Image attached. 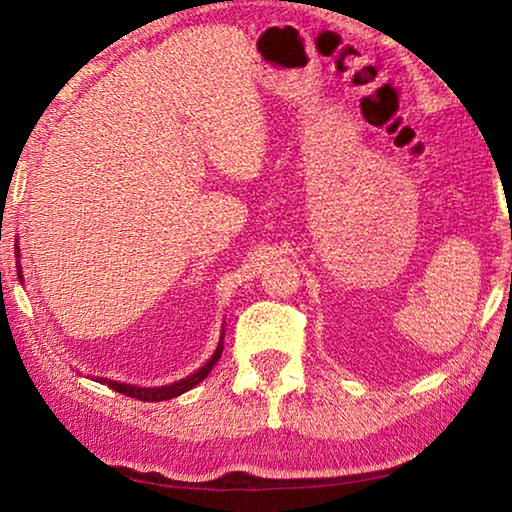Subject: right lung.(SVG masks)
Returning a JSON list of instances; mask_svg holds the SVG:
<instances>
[{"instance_id": "obj_1", "label": "right lung", "mask_w": 512, "mask_h": 512, "mask_svg": "<svg viewBox=\"0 0 512 512\" xmlns=\"http://www.w3.org/2000/svg\"><path fill=\"white\" fill-rule=\"evenodd\" d=\"M20 250V248H17ZM17 259H20V253H17ZM17 275H20V271H17ZM22 277V275H20ZM223 334L225 329H221V341L219 345H216V350L212 354V359L205 363L203 368H198L194 375H189L185 379L176 381V384H169V386H158V388H140V386H131V384H119V381H112V379H103V384H108L112 391H117L121 395H128V397H135V400H142V402H162V400H171V397H178L187 393L189 388H194L196 384H201V381L210 375V370L214 368V363L221 359V352H223Z\"/></svg>"}]
</instances>
